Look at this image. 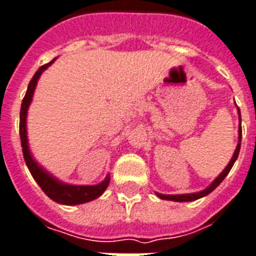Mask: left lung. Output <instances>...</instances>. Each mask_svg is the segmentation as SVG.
Segmentation results:
<instances>
[{"label": "left lung", "instance_id": "left-lung-1", "mask_svg": "<svg viewBox=\"0 0 256 256\" xmlns=\"http://www.w3.org/2000/svg\"><path fill=\"white\" fill-rule=\"evenodd\" d=\"M238 114H239V142H238V146L234 149V156L230 158V162H228V166H225L222 172L220 174L217 178H216L214 180L210 183V186H208L205 190L202 191H198V192H191V194H176V196H166V194H160V192H156V196L158 198H162V200H174V202H191V200H196L202 198V196H206L208 194H210L212 191L214 190L216 187L218 186L221 182L224 180L225 176L228 175L229 171H230V168L234 166V162L238 160V156H239V152H240V142H242V115H240V110L238 107Z\"/></svg>", "mask_w": 256, "mask_h": 256}]
</instances>
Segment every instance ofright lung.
Listing matches in <instances>:
<instances>
[{"mask_svg": "<svg viewBox=\"0 0 256 256\" xmlns=\"http://www.w3.org/2000/svg\"><path fill=\"white\" fill-rule=\"evenodd\" d=\"M56 58L46 64V65L40 66L38 72L34 74L32 80L30 81L27 88V94L24 96L22 103V110H20V140H22V154H24V160L27 164L28 170L31 172L32 178L36 180V183L40 186V188L44 191L50 200H52L56 204L60 205H81V204H86L90 200L99 198L103 194L106 188L110 184V174L104 178L103 182H100L98 184H92V186H80V184H69L65 182L60 180L58 178L50 174L46 168L39 164L35 160V157L32 156L31 150H30V145H28V136H27V115L28 108L32 103V98H34V92L36 88V84L39 78H40L42 73L48 68V66L56 60Z\"/></svg>", "mask_w": 256, "mask_h": 256, "instance_id": "obj_1", "label": "right lung"}]
</instances>
